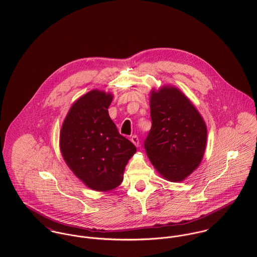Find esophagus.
Instances as JSON below:
<instances>
[{"label":"esophagus","instance_id":"obj_1","mask_svg":"<svg viewBox=\"0 0 257 257\" xmlns=\"http://www.w3.org/2000/svg\"><path fill=\"white\" fill-rule=\"evenodd\" d=\"M131 142L136 146V147H140V139H139V137L138 136H133L132 138H131Z\"/></svg>","mask_w":257,"mask_h":257}]
</instances>
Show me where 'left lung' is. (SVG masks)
Masks as SVG:
<instances>
[{"label": "left lung", "instance_id": "8db88e82", "mask_svg": "<svg viewBox=\"0 0 257 257\" xmlns=\"http://www.w3.org/2000/svg\"><path fill=\"white\" fill-rule=\"evenodd\" d=\"M151 130L147 156L166 180L181 182L200 164L207 145V126L198 110L173 86L150 93Z\"/></svg>", "mask_w": 257, "mask_h": 257}]
</instances>
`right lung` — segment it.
Listing matches in <instances>:
<instances>
[{
	"label": "right lung",
	"instance_id": "obj_1",
	"mask_svg": "<svg viewBox=\"0 0 257 257\" xmlns=\"http://www.w3.org/2000/svg\"><path fill=\"white\" fill-rule=\"evenodd\" d=\"M112 95L92 90L68 111L60 132V150L74 174L95 191L122 182L125 165L137 148L119 135L109 115Z\"/></svg>",
	"mask_w": 257,
	"mask_h": 257
}]
</instances>
